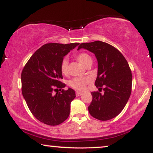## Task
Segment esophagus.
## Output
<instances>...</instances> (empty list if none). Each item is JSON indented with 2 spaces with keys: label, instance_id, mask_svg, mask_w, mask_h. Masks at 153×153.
<instances>
[{
  "label": "esophagus",
  "instance_id": "obj_1",
  "mask_svg": "<svg viewBox=\"0 0 153 153\" xmlns=\"http://www.w3.org/2000/svg\"><path fill=\"white\" fill-rule=\"evenodd\" d=\"M81 95H82V93H81V92H79V91L76 92V96H80Z\"/></svg>",
  "mask_w": 153,
  "mask_h": 153
}]
</instances>
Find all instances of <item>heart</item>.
<instances>
[{
  "label": "heart",
  "mask_w": 153,
  "mask_h": 153,
  "mask_svg": "<svg viewBox=\"0 0 153 153\" xmlns=\"http://www.w3.org/2000/svg\"><path fill=\"white\" fill-rule=\"evenodd\" d=\"M76 59L83 65L85 67L91 65L93 62V59L91 56L86 53H79L76 56ZM68 59L67 58H64L62 59L61 64H60V70L62 74H66L68 72ZM91 81L88 77H76L70 81L69 84L74 88L79 90V91H83L85 89V85L88 84Z\"/></svg>",
  "instance_id": "heart-1"
}]
</instances>
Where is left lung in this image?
Instances as JSON below:
<instances>
[{"mask_svg": "<svg viewBox=\"0 0 153 153\" xmlns=\"http://www.w3.org/2000/svg\"><path fill=\"white\" fill-rule=\"evenodd\" d=\"M85 49L95 54L97 60V76L95 84L99 91L93 96L88 111L93 118L108 120L118 116L126 105L131 91L132 74L128 62L118 49L102 41L81 43L78 49Z\"/></svg>", "mask_w": 153, "mask_h": 153, "instance_id": "1", "label": "left lung"}]
</instances>
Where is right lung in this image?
Wrapping results in <instances>:
<instances>
[{
  "instance_id": "1",
  "label": "right lung",
  "mask_w": 153,
  "mask_h": 153,
  "mask_svg": "<svg viewBox=\"0 0 153 153\" xmlns=\"http://www.w3.org/2000/svg\"><path fill=\"white\" fill-rule=\"evenodd\" d=\"M78 45L46 44L33 54L23 69L22 95L33 116L46 125H60L70 115L71 102L76 94L70 88L61 89L65 84L60 81V64L64 56Z\"/></svg>"
}]
</instances>
